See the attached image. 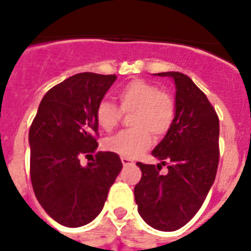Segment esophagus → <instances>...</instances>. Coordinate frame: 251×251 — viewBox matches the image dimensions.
Listing matches in <instances>:
<instances>
[{"label":"esophagus","mask_w":251,"mask_h":251,"mask_svg":"<svg viewBox=\"0 0 251 251\" xmlns=\"http://www.w3.org/2000/svg\"><path fill=\"white\" fill-rule=\"evenodd\" d=\"M121 161H122V163H123V166H132V165H134V163H133V162L130 161V159L124 158V157H122Z\"/></svg>","instance_id":"obj_1"}]
</instances>
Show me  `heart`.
Listing matches in <instances>:
<instances>
[{
  "mask_svg": "<svg viewBox=\"0 0 251 251\" xmlns=\"http://www.w3.org/2000/svg\"><path fill=\"white\" fill-rule=\"evenodd\" d=\"M121 110L112 101L103 99L95 109V119L105 132H112L119 124L122 113H134L130 126L134 129L124 130L105 139L104 148L124 158H137L148 150L152 134L163 137L174 123L176 106L171 95L158 92V88L142 79H134L118 92Z\"/></svg>",
  "mask_w": 251,
  "mask_h": 251,
  "instance_id": "b5f03b06",
  "label": "heart"
}]
</instances>
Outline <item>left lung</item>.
Returning a JSON list of instances; mask_svg holds the SVG:
<instances>
[{"label": "left lung", "mask_w": 251, "mask_h": 251, "mask_svg": "<svg viewBox=\"0 0 251 251\" xmlns=\"http://www.w3.org/2000/svg\"><path fill=\"white\" fill-rule=\"evenodd\" d=\"M176 85L174 123L152 154L157 166L138 162L142 178L134 187L138 212L150 226L175 231L200 210L219 166V118L191 77L178 72L158 73ZM167 165L166 175L159 174Z\"/></svg>", "instance_id": "left-lung-1"}]
</instances>
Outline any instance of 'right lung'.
Segmentation results:
<instances>
[{"label": "right lung", "mask_w": 251, "mask_h": 251, "mask_svg": "<svg viewBox=\"0 0 251 251\" xmlns=\"http://www.w3.org/2000/svg\"><path fill=\"white\" fill-rule=\"evenodd\" d=\"M115 79L95 73L68 77L44 95L30 127L35 196L49 216L68 227L86 225L100 214L123 167L112 152H98L80 165V157L98 147L95 109Z\"/></svg>", "instance_id": "add662e5"}]
</instances>
